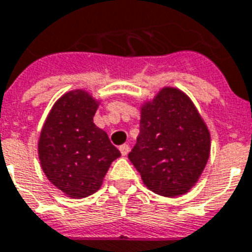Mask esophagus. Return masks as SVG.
<instances>
[{
	"instance_id": "1",
	"label": "esophagus",
	"mask_w": 252,
	"mask_h": 252,
	"mask_svg": "<svg viewBox=\"0 0 252 252\" xmlns=\"http://www.w3.org/2000/svg\"><path fill=\"white\" fill-rule=\"evenodd\" d=\"M120 153H121V156H126V154L129 153V146H128V144H121Z\"/></svg>"
}]
</instances>
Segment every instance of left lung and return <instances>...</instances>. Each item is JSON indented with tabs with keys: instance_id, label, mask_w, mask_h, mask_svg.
Segmentation results:
<instances>
[{
	"instance_id": "8db88e82",
	"label": "left lung",
	"mask_w": 252,
	"mask_h": 252,
	"mask_svg": "<svg viewBox=\"0 0 252 252\" xmlns=\"http://www.w3.org/2000/svg\"><path fill=\"white\" fill-rule=\"evenodd\" d=\"M209 154L210 132L183 91L165 87L142 106L139 136L128 158L153 192L168 198L188 192Z\"/></svg>"
}]
</instances>
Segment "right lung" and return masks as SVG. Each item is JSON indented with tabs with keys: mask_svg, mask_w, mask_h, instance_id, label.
I'll list each match as a JSON object with an SVG mask.
<instances>
[{
	"mask_svg": "<svg viewBox=\"0 0 252 252\" xmlns=\"http://www.w3.org/2000/svg\"><path fill=\"white\" fill-rule=\"evenodd\" d=\"M98 105L84 90L69 91L54 103L40 131V166L69 198L96 192L110 163L121 156L108 133L94 124Z\"/></svg>",
	"mask_w": 252,
	"mask_h": 252,
	"instance_id": "add662e5",
	"label": "right lung"
}]
</instances>
